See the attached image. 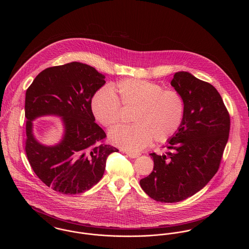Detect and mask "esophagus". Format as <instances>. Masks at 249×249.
<instances>
[{
  "label": "esophagus",
  "instance_id": "obj_1",
  "mask_svg": "<svg viewBox=\"0 0 249 249\" xmlns=\"http://www.w3.org/2000/svg\"><path fill=\"white\" fill-rule=\"evenodd\" d=\"M126 154L128 155L130 159H136L140 156V154H138V153H132V152H126Z\"/></svg>",
  "mask_w": 249,
  "mask_h": 249
}]
</instances>
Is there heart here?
<instances>
[{
	"label": "heart",
	"instance_id": "b5f03b06",
	"mask_svg": "<svg viewBox=\"0 0 249 249\" xmlns=\"http://www.w3.org/2000/svg\"><path fill=\"white\" fill-rule=\"evenodd\" d=\"M119 99L111 88L98 89L91 99L92 114L103 126L112 128L120 122V104L135 108L129 126H121L109 132L115 145L130 152L146 147L152 139L164 142L179 130L185 116V101L174 89H163L158 84L128 78L115 88ZM120 100L119 101L118 100Z\"/></svg>",
	"mask_w": 249,
	"mask_h": 249
}]
</instances>
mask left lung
<instances>
[{"label":"left lung","instance_id":"obj_1","mask_svg":"<svg viewBox=\"0 0 249 249\" xmlns=\"http://www.w3.org/2000/svg\"><path fill=\"white\" fill-rule=\"evenodd\" d=\"M171 85L185 101L181 127L169 141L171 152L151 153L152 173L140 180L153 200L178 202L197 193L216 174L229 139L230 116L211 84L188 71L175 73Z\"/></svg>","mask_w":249,"mask_h":249}]
</instances>
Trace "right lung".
Instances as JSON below:
<instances>
[{
	"label": "right lung",
	"mask_w": 249,
	"mask_h": 249,
	"mask_svg": "<svg viewBox=\"0 0 249 249\" xmlns=\"http://www.w3.org/2000/svg\"><path fill=\"white\" fill-rule=\"evenodd\" d=\"M105 78L93 67L72 61L41 71L26 91V154L36 176L61 194L90 190L104 176L107 156L119 151L102 142L107 134L90 107ZM47 115L59 116L64 126L53 146L39 142L33 133L32 121Z\"/></svg>",
	"instance_id": "1"
}]
</instances>
